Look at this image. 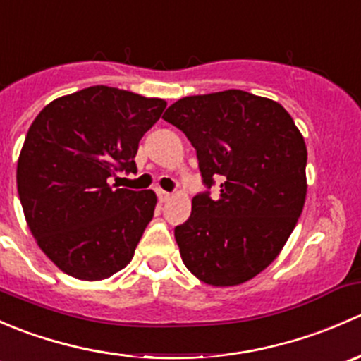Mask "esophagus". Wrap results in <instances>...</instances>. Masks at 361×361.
Instances as JSON below:
<instances>
[{
	"instance_id": "1",
	"label": "esophagus",
	"mask_w": 361,
	"mask_h": 361,
	"mask_svg": "<svg viewBox=\"0 0 361 361\" xmlns=\"http://www.w3.org/2000/svg\"><path fill=\"white\" fill-rule=\"evenodd\" d=\"M157 195H159V201L160 202H167L171 197H173V195H171L169 192H164V190H157Z\"/></svg>"
}]
</instances>
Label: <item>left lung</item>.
<instances>
[{"mask_svg":"<svg viewBox=\"0 0 361 361\" xmlns=\"http://www.w3.org/2000/svg\"><path fill=\"white\" fill-rule=\"evenodd\" d=\"M197 152L207 187L190 218L174 228L188 271L211 286L250 281L276 260L304 209L307 148L290 113L276 101L228 89L181 97L162 116Z\"/></svg>","mask_w":361,"mask_h":361,"instance_id":"left-lung-1","label":"left lung"}]
</instances>
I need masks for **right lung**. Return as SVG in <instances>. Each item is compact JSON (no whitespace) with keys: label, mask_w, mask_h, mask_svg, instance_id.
Here are the masks:
<instances>
[{"label":"right lung","mask_w":361,"mask_h":361,"mask_svg":"<svg viewBox=\"0 0 361 361\" xmlns=\"http://www.w3.org/2000/svg\"><path fill=\"white\" fill-rule=\"evenodd\" d=\"M159 97L94 85L47 104L17 160V190L39 250L68 276L101 281L134 257L154 218V190L113 188L136 173L140 140L166 108Z\"/></svg>","instance_id":"add662e5"}]
</instances>
